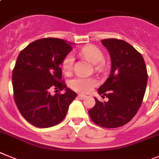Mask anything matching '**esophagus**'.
<instances>
[{"label": "esophagus", "mask_w": 159, "mask_h": 159, "mask_svg": "<svg viewBox=\"0 0 159 159\" xmlns=\"http://www.w3.org/2000/svg\"><path fill=\"white\" fill-rule=\"evenodd\" d=\"M78 98H79L80 99H82V100H83V99L86 98L87 97L85 96V94H78Z\"/></svg>", "instance_id": "34e87169"}]
</instances>
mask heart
I'll list each match as a JSON object with an SVG mask.
<instances>
[{"mask_svg": "<svg viewBox=\"0 0 159 159\" xmlns=\"http://www.w3.org/2000/svg\"><path fill=\"white\" fill-rule=\"evenodd\" d=\"M80 54L93 64H98L104 59V54L99 48L93 45H88L83 47L80 51ZM74 56L70 53L64 58L62 61V70L65 74H70L74 66ZM98 85V81L93 78H87L78 76L70 82V87L74 90L81 93H89L94 86Z\"/></svg>", "mask_w": 159, "mask_h": 159, "instance_id": "b5f03b06", "label": "heart"}]
</instances>
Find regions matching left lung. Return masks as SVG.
Returning a JSON list of instances; mask_svg holds the SVG:
<instances>
[{
  "label": "left lung",
  "instance_id": "obj_1",
  "mask_svg": "<svg viewBox=\"0 0 159 159\" xmlns=\"http://www.w3.org/2000/svg\"><path fill=\"white\" fill-rule=\"evenodd\" d=\"M111 58V71L105 83L98 89L108 102L96 104L89 115L97 125L105 128H117L128 123L140 108L148 74L143 57L131 45L122 40H102Z\"/></svg>",
  "mask_w": 159,
  "mask_h": 159
}]
</instances>
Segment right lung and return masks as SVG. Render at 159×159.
Masks as SVG:
<instances>
[{"label": "right lung", "instance_id": "obj_1", "mask_svg": "<svg viewBox=\"0 0 159 159\" xmlns=\"http://www.w3.org/2000/svg\"><path fill=\"white\" fill-rule=\"evenodd\" d=\"M72 49L71 43L48 38L33 41L17 57L12 77L14 101L25 119L34 126L60 123L77 97L61 81V65ZM53 89L66 92L51 95Z\"/></svg>", "mask_w": 159, "mask_h": 159}]
</instances>
